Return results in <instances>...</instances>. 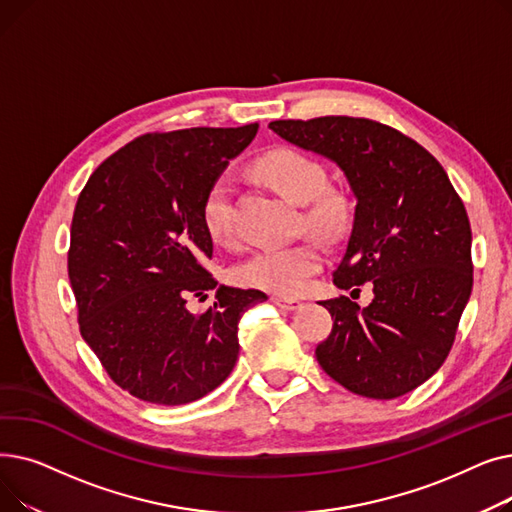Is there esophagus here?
I'll return each mask as SVG.
<instances>
[{
  "label": "esophagus",
  "instance_id": "esophagus-1",
  "mask_svg": "<svg viewBox=\"0 0 512 512\" xmlns=\"http://www.w3.org/2000/svg\"><path fill=\"white\" fill-rule=\"evenodd\" d=\"M274 303L284 311H297L303 303L297 299H286V297H274Z\"/></svg>",
  "mask_w": 512,
  "mask_h": 512
}]
</instances>
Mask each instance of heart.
<instances>
[{
  "instance_id": "1",
  "label": "heart",
  "mask_w": 512,
  "mask_h": 512,
  "mask_svg": "<svg viewBox=\"0 0 512 512\" xmlns=\"http://www.w3.org/2000/svg\"><path fill=\"white\" fill-rule=\"evenodd\" d=\"M257 172L270 182L278 193L297 205H305V222L321 234H338L346 222L344 199L328 191V176L324 166L313 157L278 147L267 151L257 161ZM234 180L230 174H220L209 186L203 201V224L207 234L220 245H236L234 226ZM324 265V253L313 240H301L288 247L261 249L242 261L234 278L242 284L267 290L282 297L299 294L307 280Z\"/></svg>"
}]
</instances>
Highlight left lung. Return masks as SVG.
<instances>
[{"mask_svg":"<svg viewBox=\"0 0 512 512\" xmlns=\"http://www.w3.org/2000/svg\"><path fill=\"white\" fill-rule=\"evenodd\" d=\"M270 128L336 164L357 201L334 284L371 282L373 301L363 309L346 297L321 303L334 319L315 348L321 369L367 398L415 390L448 357L471 297V226L461 197L432 153L386 124L326 116Z\"/></svg>","mask_w":512,"mask_h":512,"instance_id":"obj_1","label":"left lung"}]
</instances>
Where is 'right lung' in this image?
Masks as SVG:
<instances>
[{
  "mask_svg": "<svg viewBox=\"0 0 512 512\" xmlns=\"http://www.w3.org/2000/svg\"><path fill=\"white\" fill-rule=\"evenodd\" d=\"M259 124L145 134L91 174L70 230L68 276L80 334L110 378L153 405H186L218 388L238 359V321L261 290L220 286L201 315L191 297L218 286L205 270L211 182Z\"/></svg>",
  "mask_w": 512,
  "mask_h": 512,
  "instance_id": "obj_1",
  "label": "right lung"
}]
</instances>
